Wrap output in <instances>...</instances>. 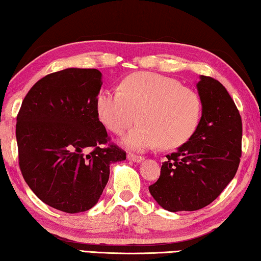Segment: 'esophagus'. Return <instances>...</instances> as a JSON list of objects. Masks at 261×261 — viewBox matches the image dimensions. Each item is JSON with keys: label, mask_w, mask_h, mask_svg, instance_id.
<instances>
[{"label": "esophagus", "mask_w": 261, "mask_h": 261, "mask_svg": "<svg viewBox=\"0 0 261 261\" xmlns=\"http://www.w3.org/2000/svg\"><path fill=\"white\" fill-rule=\"evenodd\" d=\"M127 159L129 160V161H133V162H136V163H139V162H141V161H143V156H140V155H134V154H128L127 155Z\"/></svg>", "instance_id": "1"}]
</instances>
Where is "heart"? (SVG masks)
Wrapping results in <instances>:
<instances>
[{
	"mask_svg": "<svg viewBox=\"0 0 261 261\" xmlns=\"http://www.w3.org/2000/svg\"><path fill=\"white\" fill-rule=\"evenodd\" d=\"M200 108L194 91L151 72L128 75L120 89H105L97 99L99 118L114 134H122L138 114L140 123L123 138L125 146L135 150L181 146L194 134Z\"/></svg>",
	"mask_w": 261,
	"mask_h": 261,
	"instance_id": "b5f03b06",
	"label": "heart"
}]
</instances>
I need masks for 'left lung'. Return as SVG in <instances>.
Instances as JSON below:
<instances>
[{
  "label": "left lung",
  "instance_id": "8db88e82",
  "mask_svg": "<svg viewBox=\"0 0 261 261\" xmlns=\"http://www.w3.org/2000/svg\"><path fill=\"white\" fill-rule=\"evenodd\" d=\"M202 118L189 141L167 155L161 175L149 186L154 199L171 212L209 205L234 177L242 156V118L225 87L200 75Z\"/></svg>",
  "mask_w": 261,
  "mask_h": 261
}]
</instances>
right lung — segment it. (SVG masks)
Returning <instances> with one entry per match:
<instances>
[{
  "label": "right lung",
  "mask_w": 261,
  "mask_h": 261,
  "mask_svg": "<svg viewBox=\"0 0 261 261\" xmlns=\"http://www.w3.org/2000/svg\"><path fill=\"white\" fill-rule=\"evenodd\" d=\"M101 85L97 69L54 72L31 87L17 114L23 178L42 202L67 214L93 207L108 182L110 164L126 160L99 121Z\"/></svg>",
  "instance_id": "right-lung-1"
}]
</instances>
